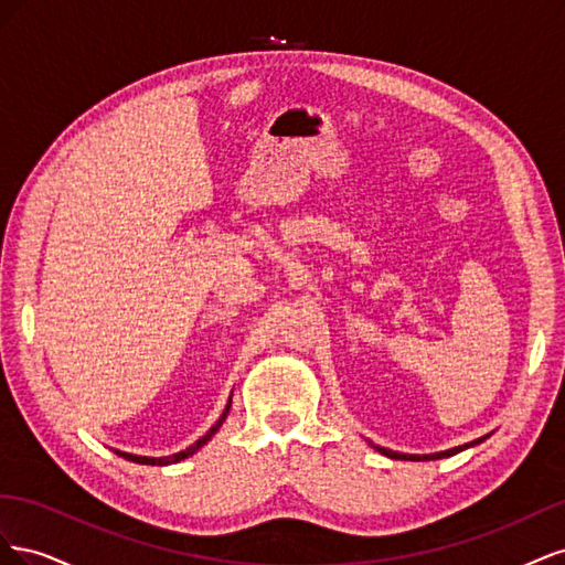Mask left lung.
Segmentation results:
<instances>
[{
	"instance_id": "8db88e82",
	"label": "left lung",
	"mask_w": 565,
	"mask_h": 565,
	"mask_svg": "<svg viewBox=\"0 0 565 565\" xmlns=\"http://www.w3.org/2000/svg\"><path fill=\"white\" fill-rule=\"evenodd\" d=\"M483 438H478V440H473V443H481ZM473 443H469V446H473ZM377 448L382 455H386V457H391V459H440V457H450V455H455V452H459V450H465L467 446H459V448H452V450H446V452H436V455H401V452H391V450H386V448H380V446H374Z\"/></svg>"
}]
</instances>
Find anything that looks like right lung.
Segmentation results:
<instances>
[{"label": "right lung", "mask_w": 565, "mask_h": 565, "mask_svg": "<svg viewBox=\"0 0 565 565\" xmlns=\"http://www.w3.org/2000/svg\"><path fill=\"white\" fill-rule=\"evenodd\" d=\"M228 409H231V401H228V405H226V409H224V415H221L218 417V422L212 426V429L207 431V434H204L200 440H195L193 443V446L191 448H185L183 452H179V455H172V457H136V455H127V452H117V455H122V457H127V459H131V461H139V465H169V461H179V459H185L188 455H193L195 450H200L202 446H204V443H207L216 431H218V426L221 424H224V419H226V415H228Z\"/></svg>", "instance_id": "add662e5"}]
</instances>
